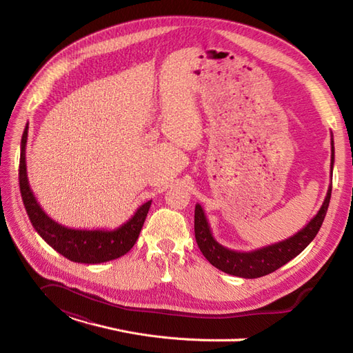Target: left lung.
<instances>
[{"label": "left lung", "mask_w": 353, "mask_h": 353, "mask_svg": "<svg viewBox=\"0 0 353 353\" xmlns=\"http://www.w3.org/2000/svg\"><path fill=\"white\" fill-rule=\"evenodd\" d=\"M333 165L334 141L333 134H331V172H333ZM330 197L331 185L328 187L323 206L319 208L316 215L307 222V225H305L301 231H297L293 237H288L283 241L265 245V248L250 252L231 250L219 244L215 240V237L212 236L205 210H203L200 205H196L194 234L197 245L203 256H205L215 268L230 275L241 276V279H259V276L268 275L275 270L281 268L283 265L290 262L299 253H302L307 248V244L315 239L319 228L323 225L330 205Z\"/></svg>", "instance_id": "obj_1"}]
</instances>
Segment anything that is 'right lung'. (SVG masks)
Segmentation results:
<instances>
[{
	"instance_id": "add662e5",
	"label": "right lung",
	"mask_w": 353,
	"mask_h": 353,
	"mask_svg": "<svg viewBox=\"0 0 353 353\" xmlns=\"http://www.w3.org/2000/svg\"><path fill=\"white\" fill-rule=\"evenodd\" d=\"M28 128L26 123L22 143H20L19 185L25 209L35 231L56 252L78 263H103L121 258L130 252L140 236L152 200L145 201L137 209L130 221L114 230H74L61 225L42 210L34 196V191L29 187L26 172Z\"/></svg>"
}]
</instances>
